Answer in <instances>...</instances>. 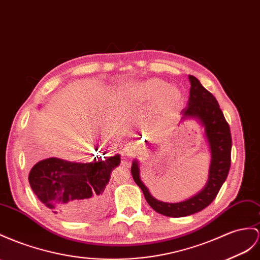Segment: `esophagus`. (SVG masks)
I'll return each instance as SVG.
<instances>
[{
    "instance_id": "1",
    "label": "esophagus",
    "mask_w": 260,
    "mask_h": 260,
    "mask_svg": "<svg viewBox=\"0 0 260 260\" xmlns=\"http://www.w3.org/2000/svg\"><path fill=\"white\" fill-rule=\"evenodd\" d=\"M123 150H124V152L126 154V156H128V157H134V156H136V154H137L136 146L132 145V144H126V145L124 146Z\"/></svg>"
}]
</instances>
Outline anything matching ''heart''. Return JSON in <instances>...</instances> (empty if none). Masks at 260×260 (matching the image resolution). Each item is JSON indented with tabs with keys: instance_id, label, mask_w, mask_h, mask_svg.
<instances>
[{
	"instance_id": "heart-1",
	"label": "heart",
	"mask_w": 260,
	"mask_h": 260,
	"mask_svg": "<svg viewBox=\"0 0 260 260\" xmlns=\"http://www.w3.org/2000/svg\"><path fill=\"white\" fill-rule=\"evenodd\" d=\"M124 96L134 108H144L155 103L156 115L172 114L181 108L184 101L181 90L157 78L132 83L124 90Z\"/></svg>"
}]
</instances>
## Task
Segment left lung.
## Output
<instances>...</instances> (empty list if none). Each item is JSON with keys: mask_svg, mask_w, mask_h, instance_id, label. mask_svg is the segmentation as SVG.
Returning <instances> with one entry per match:
<instances>
[{"mask_svg": "<svg viewBox=\"0 0 260 260\" xmlns=\"http://www.w3.org/2000/svg\"><path fill=\"white\" fill-rule=\"evenodd\" d=\"M189 81L191 83L190 98L188 108L181 112V121L193 118L204 128V137L211 152L209 178L204 188L184 201L177 203L162 202L152 197L142 181L138 160L135 159L131 168L133 179L142 189L146 201L159 214L170 217L188 216L210 205L228 178L231 167L232 136L223 112L219 109L216 99L196 77L189 76ZM145 142L147 144V141Z\"/></svg>", "mask_w": 260, "mask_h": 260, "instance_id": "1", "label": "left lung"}]
</instances>
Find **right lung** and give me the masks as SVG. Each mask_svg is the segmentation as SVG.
<instances>
[{
	"label": "right lung",
	"mask_w": 260,
	"mask_h": 260,
	"mask_svg": "<svg viewBox=\"0 0 260 260\" xmlns=\"http://www.w3.org/2000/svg\"><path fill=\"white\" fill-rule=\"evenodd\" d=\"M119 164V154L94 158L91 162L51 157L34 165L28 180L39 201L55 214L70 221H86L104 210L106 185Z\"/></svg>",
	"instance_id": "obj_1"
}]
</instances>
